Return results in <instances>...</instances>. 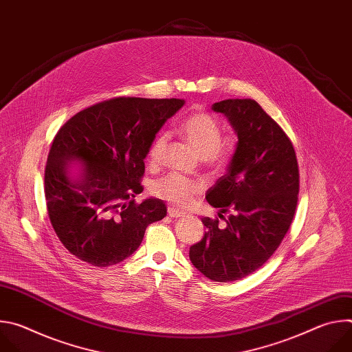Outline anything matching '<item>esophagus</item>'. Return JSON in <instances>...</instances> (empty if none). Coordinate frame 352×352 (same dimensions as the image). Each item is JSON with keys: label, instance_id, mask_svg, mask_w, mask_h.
I'll list each match as a JSON object with an SVG mask.
<instances>
[{"label": "esophagus", "instance_id": "obj_1", "mask_svg": "<svg viewBox=\"0 0 352 352\" xmlns=\"http://www.w3.org/2000/svg\"><path fill=\"white\" fill-rule=\"evenodd\" d=\"M168 216L173 217V219H179V217H184L185 213L178 210V209H175V208H168Z\"/></svg>", "mask_w": 352, "mask_h": 352}]
</instances>
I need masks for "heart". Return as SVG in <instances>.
<instances>
[{
  "label": "heart",
  "mask_w": 352,
  "mask_h": 352,
  "mask_svg": "<svg viewBox=\"0 0 352 352\" xmlns=\"http://www.w3.org/2000/svg\"><path fill=\"white\" fill-rule=\"evenodd\" d=\"M179 133L195 152L202 159H208L213 167L221 168L226 164L228 153L220 147L221 128L216 118L206 113H193L181 122ZM167 139V133H160L150 144L148 162L152 164L160 162ZM200 188V184L193 179L179 174H168L153 184L152 192L177 208H186Z\"/></svg>",
  "instance_id": "b5f03b06"
}]
</instances>
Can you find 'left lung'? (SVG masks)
Masks as SVG:
<instances>
[{
	"instance_id": "8db88e82",
	"label": "left lung",
	"mask_w": 352,
	"mask_h": 352,
	"mask_svg": "<svg viewBox=\"0 0 352 352\" xmlns=\"http://www.w3.org/2000/svg\"><path fill=\"white\" fill-rule=\"evenodd\" d=\"M212 110L223 114L238 142L227 173L208 190L224 226L204 217L205 236L189 248L205 277L230 283L258 270L281 243L295 214L299 173L285 132L250 98H228Z\"/></svg>"
}]
</instances>
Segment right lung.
Here are the masks:
<instances>
[{"label":"right lung","mask_w":352,"mask_h":352,"mask_svg":"<svg viewBox=\"0 0 352 352\" xmlns=\"http://www.w3.org/2000/svg\"><path fill=\"white\" fill-rule=\"evenodd\" d=\"M184 104L182 98H111L57 132L44 195L50 221L74 256L97 267L117 265L139 248L148 224L167 216L162 199L138 205L133 197L143 190L150 144Z\"/></svg>","instance_id":"obj_1"}]
</instances>
